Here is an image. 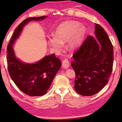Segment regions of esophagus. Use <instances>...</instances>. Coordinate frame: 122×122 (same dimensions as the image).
<instances>
[{
  "label": "esophagus",
  "instance_id": "obj_1",
  "mask_svg": "<svg viewBox=\"0 0 122 122\" xmlns=\"http://www.w3.org/2000/svg\"><path fill=\"white\" fill-rule=\"evenodd\" d=\"M62 67L65 69L68 68L69 67V62L68 60L65 59L62 61Z\"/></svg>",
  "mask_w": 122,
  "mask_h": 122
}]
</instances>
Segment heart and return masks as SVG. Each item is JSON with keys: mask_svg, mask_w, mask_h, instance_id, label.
<instances>
[{"mask_svg": "<svg viewBox=\"0 0 122 122\" xmlns=\"http://www.w3.org/2000/svg\"><path fill=\"white\" fill-rule=\"evenodd\" d=\"M87 30L79 22L74 20L63 21L58 25L54 31L55 37L48 39V44L53 51H60L62 45L68 41V47L71 49L77 47L84 40Z\"/></svg>", "mask_w": 122, "mask_h": 122, "instance_id": "heart-1", "label": "heart"}]
</instances>
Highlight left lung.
Segmentation results:
<instances>
[{"label":"left lung","instance_id":"8db88e82","mask_svg":"<svg viewBox=\"0 0 122 122\" xmlns=\"http://www.w3.org/2000/svg\"><path fill=\"white\" fill-rule=\"evenodd\" d=\"M97 39L89 36L73 55L75 72L74 88L78 94L92 96L108 82L113 66V46L102 26L95 24Z\"/></svg>","mask_w":122,"mask_h":122}]
</instances>
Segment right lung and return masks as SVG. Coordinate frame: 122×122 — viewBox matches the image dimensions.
Returning <instances> with one entry per match:
<instances>
[{
	"label": "right lung",
	"instance_id": "obj_1",
	"mask_svg": "<svg viewBox=\"0 0 122 122\" xmlns=\"http://www.w3.org/2000/svg\"><path fill=\"white\" fill-rule=\"evenodd\" d=\"M47 16L28 18L21 22L14 30L7 48V62L9 74L14 83L25 94L40 96L47 93L54 78L61 66V61L52 54L34 63L20 61L14 53L13 46L22 29L30 21L43 20Z\"/></svg>",
	"mask_w": 122,
	"mask_h": 122
}]
</instances>
